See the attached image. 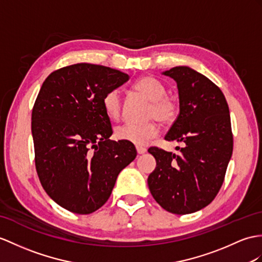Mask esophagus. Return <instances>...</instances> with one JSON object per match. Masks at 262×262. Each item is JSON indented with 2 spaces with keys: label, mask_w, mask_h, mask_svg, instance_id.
I'll return each mask as SVG.
<instances>
[{
  "label": "esophagus",
  "mask_w": 262,
  "mask_h": 262,
  "mask_svg": "<svg viewBox=\"0 0 262 262\" xmlns=\"http://www.w3.org/2000/svg\"><path fill=\"white\" fill-rule=\"evenodd\" d=\"M145 151H146V149L145 148H141V146H138V148H137L138 155H143V153H145Z\"/></svg>",
  "instance_id": "esophagus-1"
}]
</instances>
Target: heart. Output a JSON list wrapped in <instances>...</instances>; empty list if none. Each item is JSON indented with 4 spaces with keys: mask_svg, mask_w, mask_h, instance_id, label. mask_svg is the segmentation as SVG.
Masks as SVG:
<instances>
[{
    "mask_svg": "<svg viewBox=\"0 0 262 262\" xmlns=\"http://www.w3.org/2000/svg\"><path fill=\"white\" fill-rule=\"evenodd\" d=\"M133 90L151 102L149 109L150 119H157L159 122L167 124L172 122L177 117L178 107H179L177 101L174 98L165 94L167 90L158 79L151 75L141 76L133 84ZM102 103H103L105 114L111 120L117 121L121 117L122 99H121L120 91L117 89L107 92L102 100ZM158 133L159 127L155 122L145 124L126 122L116 129V137L118 140L137 146L146 145L150 140L158 136Z\"/></svg>",
    "mask_w": 262,
    "mask_h": 262,
    "instance_id": "heart-1",
    "label": "heart"
}]
</instances>
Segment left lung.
<instances>
[{"instance_id": "1", "label": "left lung", "mask_w": 262, "mask_h": 262, "mask_svg": "<svg viewBox=\"0 0 262 262\" xmlns=\"http://www.w3.org/2000/svg\"><path fill=\"white\" fill-rule=\"evenodd\" d=\"M177 83L180 112L165 135L183 143L179 155L150 148L157 167L148 178L155 200L176 214L199 211L223 183L233 149L230 114L225 95L207 76L189 67L162 72Z\"/></svg>"}]
</instances>
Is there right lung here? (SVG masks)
Instances as JSON below:
<instances>
[{
	"mask_svg": "<svg viewBox=\"0 0 262 262\" xmlns=\"http://www.w3.org/2000/svg\"><path fill=\"white\" fill-rule=\"evenodd\" d=\"M129 79L116 69L78 63L43 82L32 111L35 167L46 192L69 211H97L137 157L133 144L109 139L111 122L102 103Z\"/></svg>",
	"mask_w": 262,
	"mask_h": 262,
	"instance_id": "add662e5",
	"label": "right lung"
}]
</instances>
